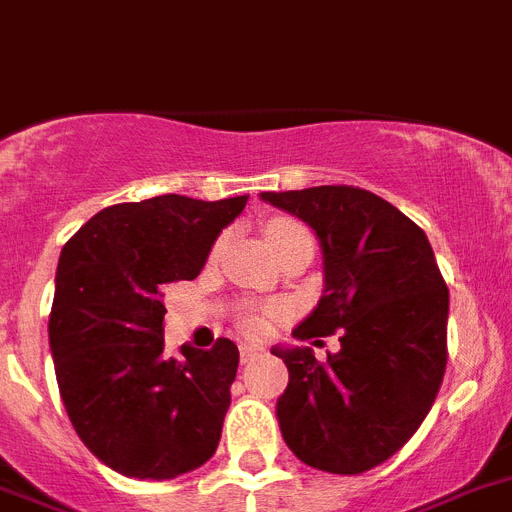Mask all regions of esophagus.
Masks as SVG:
<instances>
[{"label":"esophagus","instance_id":"esophagus-1","mask_svg":"<svg viewBox=\"0 0 512 512\" xmlns=\"http://www.w3.org/2000/svg\"><path fill=\"white\" fill-rule=\"evenodd\" d=\"M260 353L262 348H257V345H242V348H239V358H242V363H252Z\"/></svg>","mask_w":512,"mask_h":512}]
</instances>
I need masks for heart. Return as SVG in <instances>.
<instances>
[{"mask_svg": "<svg viewBox=\"0 0 512 512\" xmlns=\"http://www.w3.org/2000/svg\"><path fill=\"white\" fill-rule=\"evenodd\" d=\"M299 234H309V231H306L301 224H296V221H286V219L270 221L268 229H265V237H268L270 247H273V244L286 242V239L291 237H299ZM216 250H219V247H216ZM278 311L281 309H265V311L247 309L242 317H239V324H242V330L247 332V335H265Z\"/></svg>", "mask_w": 512, "mask_h": 512, "instance_id": "obj_1", "label": "heart"}]
</instances>
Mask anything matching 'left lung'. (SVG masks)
I'll return each mask as SVG.
<instances>
[{
	"label": "left lung",
	"mask_w": 512,
	"mask_h": 512,
	"mask_svg": "<svg viewBox=\"0 0 512 512\" xmlns=\"http://www.w3.org/2000/svg\"><path fill=\"white\" fill-rule=\"evenodd\" d=\"M299 216L322 244L324 293L293 337L340 330V350L275 348L288 386L275 415L296 459L363 474L420 428L446 373L448 288L425 231L353 185L260 193ZM319 342V340H317Z\"/></svg>",
	"instance_id": "obj_1"
}]
</instances>
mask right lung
Returning a JSON list of instances; mask_svg holds the SVG:
<instances>
[{
  "instance_id": "add662e5",
  "label": "right lung",
  "mask_w": 512,
  "mask_h": 512,
  "mask_svg": "<svg viewBox=\"0 0 512 512\" xmlns=\"http://www.w3.org/2000/svg\"><path fill=\"white\" fill-rule=\"evenodd\" d=\"M247 195H157L102 208L64 244L48 342L66 415L123 477L175 479L216 453L239 350L164 355V291L193 281Z\"/></svg>"
}]
</instances>
